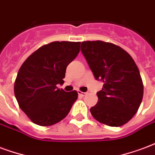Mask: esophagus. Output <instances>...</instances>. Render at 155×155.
<instances>
[{
    "mask_svg": "<svg viewBox=\"0 0 155 155\" xmlns=\"http://www.w3.org/2000/svg\"><path fill=\"white\" fill-rule=\"evenodd\" d=\"M78 94L81 96V97H84V96H85L87 94L86 92H81V91H78Z\"/></svg>",
    "mask_w": 155,
    "mask_h": 155,
    "instance_id": "esophagus-1",
    "label": "esophagus"
}]
</instances>
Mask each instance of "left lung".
I'll use <instances>...</instances> for the list:
<instances>
[{
	"label": "left lung",
	"instance_id": "1",
	"mask_svg": "<svg viewBox=\"0 0 155 155\" xmlns=\"http://www.w3.org/2000/svg\"><path fill=\"white\" fill-rule=\"evenodd\" d=\"M81 50L95 79L104 83L97 93L98 102L90 108L92 116L110 127L126 124L143 98L144 86L136 62L124 49L110 42H83Z\"/></svg>",
	"mask_w": 155,
	"mask_h": 155
}]
</instances>
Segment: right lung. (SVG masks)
I'll return each mask as SVG.
<instances>
[{
  "label": "right lung",
  "mask_w": 155,
  "mask_h": 155,
  "mask_svg": "<svg viewBox=\"0 0 155 155\" xmlns=\"http://www.w3.org/2000/svg\"><path fill=\"white\" fill-rule=\"evenodd\" d=\"M80 42H53L30 55L19 68L15 95L19 107L34 123L48 127L66 117L78 98L75 90L58 89L66 67L80 52Z\"/></svg>",
  "instance_id": "add662e5"
}]
</instances>
